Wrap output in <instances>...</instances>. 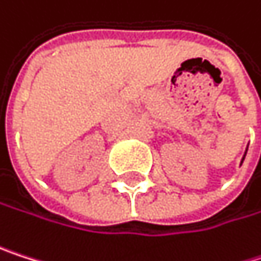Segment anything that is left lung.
<instances>
[{
    "label": "left lung",
    "mask_w": 261,
    "mask_h": 261,
    "mask_svg": "<svg viewBox=\"0 0 261 261\" xmlns=\"http://www.w3.org/2000/svg\"><path fill=\"white\" fill-rule=\"evenodd\" d=\"M243 159H245V158H243Z\"/></svg>",
    "instance_id": "1"
}]
</instances>
